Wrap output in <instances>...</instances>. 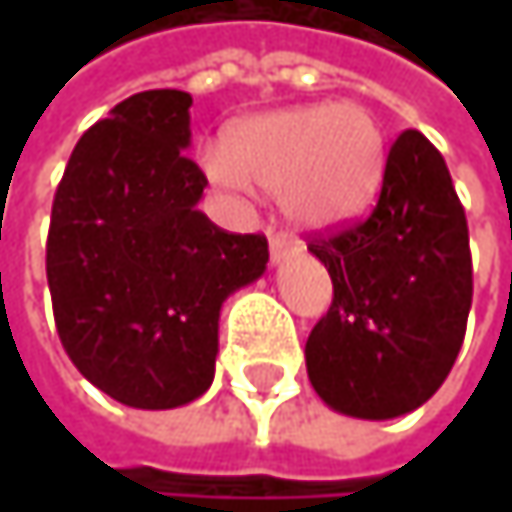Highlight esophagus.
Listing matches in <instances>:
<instances>
[{"instance_id":"34e87169","label":"esophagus","mask_w":512,"mask_h":512,"mask_svg":"<svg viewBox=\"0 0 512 512\" xmlns=\"http://www.w3.org/2000/svg\"><path fill=\"white\" fill-rule=\"evenodd\" d=\"M293 255H296V243H290L287 237H272L269 240V257H272V263H284V260H290Z\"/></svg>"}]
</instances>
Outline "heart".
Instances as JSON below:
<instances>
[{"instance_id":"b5f03b06","label":"heart","mask_w":512,"mask_h":512,"mask_svg":"<svg viewBox=\"0 0 512 512\" xmlns=\"http://www.w3.org/2000/svg\"><path fill=\"white\" fill-rule=\"evenodd\" d=\"M207 180L231 195L278 192L302 228L338 225L367 204L382 171V133L356 103L287 106L237 121L225 148H204Z\"/></svg>"}]
</instances>
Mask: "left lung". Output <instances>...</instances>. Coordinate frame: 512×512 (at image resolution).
I'll use <instances>...</instances> for the list:
<instances>
[{"label": "left lung", "mask_w": 512, "mask_h": 512, "mask_svg": "<svg viewBox=\"0 0 512 512\" xmlns=\"http://www.w3.org/2000/svg\"><path fill=\"white\" fill-rule=\"evenodd\" d=\"M308 252L335 287L305 344L320 400L367 421L424 406L457 361L471 308L465 210L427 136L400 133L370 216Z\"/></svg>", "instance_id": "8db88e82"}]
</instances>
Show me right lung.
Segmentation results:
<instances>
[{"instance_id": "1", "label": "right lung", "mask_w": 512, "mask_h": 512, "mask_svg": "<svg viewBox=\"0 0 512 512\" xmlns=\"http://www.w3.org/2000/svg\"><path fill=\"white\" fill-rule=\"evenodd\" d=\"M192 97L174 88L118 103L73 148L55 189L47 281L76 370L133 409H177L216 373L222 302L257 281L260 234H228L198 201Z\"/></svg>"}]
</instances>
